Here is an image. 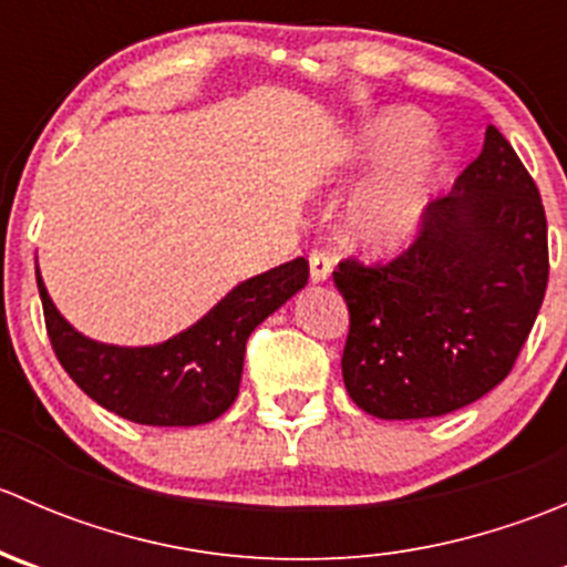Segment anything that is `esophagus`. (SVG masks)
I'll use <instances>...</instances> for the list:
<instances>
[{"label": "esophagus", "instance_id": "34e87169", "mask_svg": "<svg viewBox=\"0 0 567 567\" xmlns=\"http://www.w3.org/2000/svg\"><path fill=\"white\" fill-rule=\"evenodd\" d=\"M331 266H334V260H331L329 251H312L310 255V279L312 282H326L331 274Z\"/></svg>", "mask_w": 567, "mask_h": 567}]
</instances>
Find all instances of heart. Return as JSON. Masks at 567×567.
Segmentation results:
<instances>
[{"label":"heart","instance_id":"obj_1","mask_svg":"<svg viewBox=\"0 0 567 567\" xmlns=\"http://www.w3.org/2000/svg\"><path fill=\"white\" fill-rule=\"evenodd\" d=\"M425 131L427 120L414 109H384L359 125L348 158L384 167L348 199V241L375 255L411 241L447 169V151L422 140Z\"/></svg>","mask_w":567,"mask_h":567}]
</instances>
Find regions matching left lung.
Here are the masks:
<instances>
[{
	"label": "left lung",
	"mask_w": 567,
	"mask_h": 567,
	"mask_svg": "<svg viewBox=\"0 0 567 567\" xmlns=\"http://www.w3.org/2000/svg\"><path fill=\"white\" fill-rule=\"evenodd\" d=\"M548 282L546 214L511 142L488 125L480 156L427 205L416 241L386 266L342 260L351 329L342 381L379 420H427L507 379Z\"/></svg>",
	"instance_id": "8db88e82"
}]
</instances>
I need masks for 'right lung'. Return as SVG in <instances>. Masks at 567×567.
I'll return each mask as SVG.
<instances>
[{
  "label": "right lung",
  "mask_w": 567,
  "mask_h": 567,
  "mask_svg": "<svg viewBox=\"0 0 567 567\" xmlns=\"http://www.w3.org/2000/svg\"><path fill=\"white\" fill-rule=\"evenodd\" d=\"M307 277L310 266L296 257L238 282L181 334L136 348L90 340L73 329L51 301L40 271L38 290L51 348L79 390L140 425L192 427L230 409L238 398L249 334L293 299Z\"/></svg>",
  "instance_id": "right-lung-1"
}]
</instances>
